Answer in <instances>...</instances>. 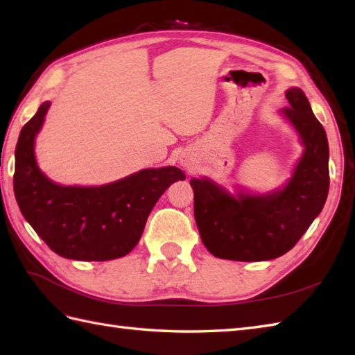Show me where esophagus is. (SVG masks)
Instances as JSON below:
<instances>
[{"label":"esophagus","mask_w":355,"mask_h":355,"mask_svg":"<svg viewBox=\"0 0 355 355\" xmlns=\"http://www.w3.org/2000/svg\"><path fill=\"white\" fill-rule=\"evenodd\" d=\"M180 163H182L183 166H186L187 169L193 168V160H192L189 154H182V157H180Z\"/></svg>","instance_id":"34e87169"}]
</instances>
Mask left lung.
<instances>
[{
    "mask_svg": "<svg viewBox=\"0 0 355 355\" xmlns=\"http://www.w3.org/2000/svg\"><path fill=\"white\" fill-rule=\"evenodd\" d=\"M282 114L305 146L293 178L282 191L232 197L209 180L192 178L193 214L202 244L216 258L268 261L297 244L325 205L329 189L328 140L300 88L285 93Z\"/></svg>",
    "mask_w": 355,
    "mask_h": 355,
    "instance_id": "1",
    "label": "left lung"
}]
</instances>
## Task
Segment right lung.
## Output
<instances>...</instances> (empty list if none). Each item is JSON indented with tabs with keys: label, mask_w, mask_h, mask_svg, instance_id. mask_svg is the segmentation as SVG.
<instances>
[{
	"label": "right lung",
	"mask_w": 355,
	"mask_h": 355,
	"mask_svg": "<svg viewBox=\"0 0 355 355\" xmlns=\"http://www.w3.org/2000/svg\"><path fill=\"white\" fill-rule=\"evenodd\" d=\"M50 107L22 126L15 150L13 191L21 214L53 252L76 261H110L137 245L162 193L186 175L175 166L145 169L101 187L59 186L37 169L33 143Z\"/></svg>",
	"instance_id": "right-lung-1"
}]
</instances>
